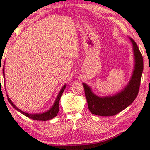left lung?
Returning <instances> with one entry per match:
<instances>
[{"label": "left lung", "instance_id": "8db88e82", "mask_svg": "<svg viewBox=\"0 0 150 150\" xmlns=\"http://www.w3.org/2000/svg\"><path fill=\"white\" fill-rule=\"evenodd\" d=\"M129 39L133 44L134 69L129 82L122 91L113 96L100 97L95 94L87 84L82 83L88 107L93 114L102 117L116 115L131 105L138 96L143 71V58L136 43L131 38Z\"/></svg>", "mask_w": 150, "mask_h": 150}]
</instances>
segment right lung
Here are the masks:
<instances>
[{
  "mask_svg": "<svg viewBox=\"0 0 150 150\" xmlns=\"http://www.w3.org/2000/svg\"><path fill=\"white\" fill-rule=\"evenodd\" d=\"M3 76H4V78H5L4 66H3ZM66 86L67 85L65 84V85L62 86V88H61L60 91H59V93H58V95H57V98H56V100H55V101H54L53 105H52V106L48 110L46 111V112H43V113L30 114V113H26V112H23V111L19 110L18 107H17L15 105H14L13 103H12L11 100H10V98H9L8 95H7V97H8V100L9 103H10V105H11L16 110H17L19 112H20V113L24 114V115L26 116V117H29V118H30V119H33V120H36V121H47V120H50V119H53L54 117H55L56 116H57L58 112H59V99H60L62 94L63 92H64L65 88H66Z\"/></svg>",
  "mask_w": 150,
  "mask_h": 150,
  "instance_id": "right-lung-1",
  "label": "right lung"
}]
</instances>
